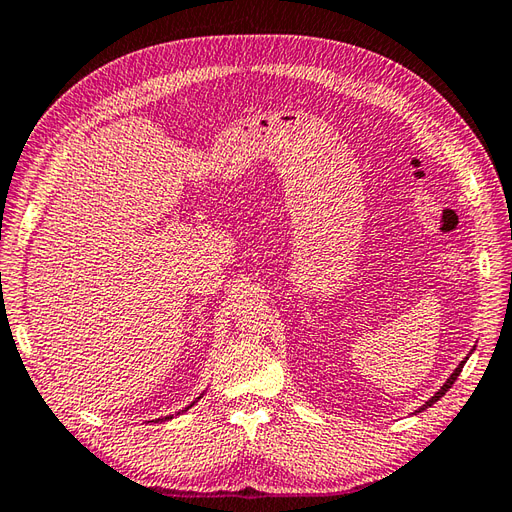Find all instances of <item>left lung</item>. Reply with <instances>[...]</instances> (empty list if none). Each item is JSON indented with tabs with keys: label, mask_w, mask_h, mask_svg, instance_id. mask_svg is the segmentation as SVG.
<instances>
[{
	"label": "left lung",
	"mask_w": 512,
	"mask_h": 512,
	"mask_svg": "<svg viewBox=\"0 0 512 512\" xmlns=\"http://www.w3.org/2000/svg\"><path fill=\"white\" fill-rule=\"evenodd\" d=\"M473 350H475V346H473ZM473 350H471V352H473ZM467 359H469V357H467ZM467 359H464V361H460V366H458L456 370H453V372H451V377H449V379H447L445 383H442V385H440V390H438V392H436L434 396H431V399H429V401H425V405H420V407H418V410H416V414H418V412H425V410H427V407H431V405H434L436 401H440V399H442V396H445V394L449 392V388H451V385H453V383H456V379L460 377V372H462V368H464V363H467Z\"/></svg>",
	"instance_id": "left-lung-1"
}]
</instances>
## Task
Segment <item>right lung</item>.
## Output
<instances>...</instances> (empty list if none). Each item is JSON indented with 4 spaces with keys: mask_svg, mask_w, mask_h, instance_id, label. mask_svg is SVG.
I'll use <instances>...</instances> for the list:
<instances>
[{
    "mask_svg": "<svg viewBox=\"0 0 512 512\" xmlns=\"http://www.w3.org/2000/svg\"><path fill=\"white\" fill-rule=\"evenodd\" d=\"M203 394H206V392H203ZM203 394H201V396H203ZM201 396H197V401H199V399H201ZM197 401H192V403H190V405H188V407H184V410H179V412H177V414H175V416H179V414H184V412H188V410H190V407H192V405H195V403H197ZM168 418H173V416H166V418H157V420H168Z\"/></svg>",
    "mask_w": 512,
    "mask_h": 512,
    "instance_id": "add662e5",
    "label": "right lung"
}]
</instances>
